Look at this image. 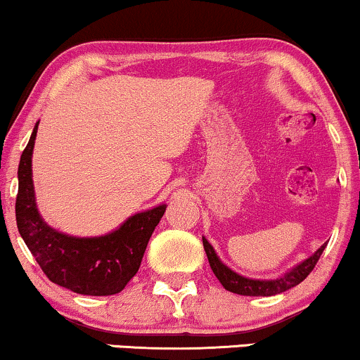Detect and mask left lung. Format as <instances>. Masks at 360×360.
<instances>
[{
	"label": "left lung",
	"instance_id": "obj_1",
	"mask_svg": "<svg viewBox=\"0 0 360 360\" xmlns=\"http://www.w3.org/2000/svg\"><path fill=\"white\" fill-rule=\"evenodd\" d=\"M202 243H204V249L207 257H209L210 268H212L217 280L222 283L224 288L236 295H244V297H273V295L283 293V291L300 285L311 273V269L315 268L316 261L320 259L325 246H327V243L322 244L314 255L307 257L305 261H302L295 268H291L288 273H285L280 278H274V280H255V278H248L232 271L229 266L224 264L221 257L217 256V252L212 248V244L204 236H202Z\"/></svg>",
	"mask_w": 360,
	"mask_h": 360
}]
</instances>
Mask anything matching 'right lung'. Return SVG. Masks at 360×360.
<instances>
[{
	"mask_svg": "<svg viewBox=\"0 0 360 360\" xmlns=\"http://www.w3.org/2000/svg\"><path fill=\"white\" fill-rule=\"evenodd\" d=\"M38 122L18 165L15 210L20 236L41 271L55 285L91 297L120 293L138 273L148 240L163 217L167 205L160 204L131 215L117 229L96 238H75L53 229L38 212L32 179Z\"/></svg>",
	"mask_w": 360,
	"mask_h": 360,
	"instance_id": "obj_1",
	"label": "right lung"
}]
</instances>
